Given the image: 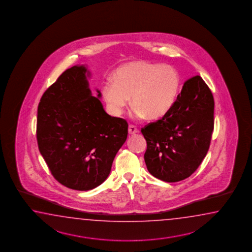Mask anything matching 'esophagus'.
Returning <instances> with one entry per match:
<instances>
[{
    "label": "esophagus",
    "instance_id": "1",
    "mask_svg": "<svg viewBox=\"0 0 252 252\" xmlns=\"http://www.w3.org/2000/svg\"><path fill=\"white\" fill-rule=\"evenodd\" d=\"M128 134H130V135H133V134L137 133L139 130H138V128H136L134 125H129L128 126Z\"/></svg>",
    "mask_w": 252,
    "mask_h": 252
}]
</instances>
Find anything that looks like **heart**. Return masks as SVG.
<instances>
[{"label":"heart","instance_id":"b5f03b06","mask_svg":"<svg viewBox=\"0 0 252 252\" xmlns=\"http://www.w3.org/2000/svg\"><path fill=\"white\" fill-rule=\"evenodd\" d=\"M102 86V95L110 112L122 115L129 103L135 118L158 119L169 112L177 99L180 75L170 65L144 61L120 66Z\"/></svg>","mask_w":252,"mask_h":252}]
</instances>
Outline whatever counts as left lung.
Segmentation results:
<instances>
[{"mask_svg":"<svg viewBox=\"0 0 252 252\" xmlns=\"http://www.w3.org/2000/svg\"><path fill=\"white\" fill-rule=\"evenodd\" d=\"M214 111L213 94L196 75L185 82L168 113L141 128L145 163L153 177L178 182L198 168L209 150Z\"/></svg>","mask_w":252,"mask_h":252,"instance_id":"obj_1","label":"left lung"}]
</instances>
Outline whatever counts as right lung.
<instances>
[{
  "mask_svg": "<svg viewBox=\"0 0 252 252\" xmlns=\"http://www.w3.org/2000/svg\"><path fill=\"white\" fill-rule=\"evenodd\" d=\"M85 65L65 70L43 94L38 107V150L53 177L79 191L107 178L128 135L124 119L104 111L101 93L92 95Z\"/></svg>",
  "mask_w": 252,
  "mask_h": 252,
  "instance_id": "add662e5",
  "label": "right lung"
}]
</instances>
